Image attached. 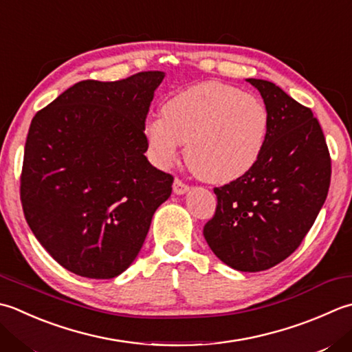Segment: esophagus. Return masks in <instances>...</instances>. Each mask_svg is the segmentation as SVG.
Masks as SVG:
<instances>
[{
    "label": "esophagus",
    "mask_w": 352,
    "mask_h": 352,
    "mask_svg": "<svg viewBox=\"0 0 352 352\" xmlns=\"http://www.w3.org/2000/svg\"><path fill=\"white\" fill-rule=\"evenodd\" d=\"M172 189H174V194H177V195H183V194H186V192L189 190V186L186 184V183H183L180 178H175L174 180V186H172Z\"/></svg>",
    "instance_id": "obj_1"
}]
</instances>
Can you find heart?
I'll use <instances>...</instances> for the list:
<instances>
[{
	"instance_id": "obj_1",
	"label": "heart",
	"mask_w": 352,
	"mask_h": 352,
	"mask_svg": "<svg viewBox=\"0 0 352 352\" xmlns=\"http://www.w3.org/2000/svg\"><path fill=\"white\" fill-rule=\"evenodd\" d=\"M146 122L144 137L157 164L174 163L186 143V160L204 182L226 184L252 170L263 154L270 116L264 102L209 80L183 89Z\"/></svg>"
}]
</instances>
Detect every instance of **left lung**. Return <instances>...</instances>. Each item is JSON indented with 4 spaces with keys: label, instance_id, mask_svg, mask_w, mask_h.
Returning a JSON list of instances; mask_svg holds the SVG:
<instances>
[{
    "label": "left lung",
    "instance_id": "1",
    "mask_svg": "<svg viewBox=\"0 0 352 352\" xmlns=\"http://www.w3.org/2000/svg\"><path fill=\"white\" fill-rule=\"evenodd\" d=\"M263 96L270 126L252 170L215 188V215L203 235L238 272H263L300 245L325 203L331 158L319 122L273 82L245 79Z\"/></svg>",
    "mask_w": 352,
    "mask_h": 352
}]
</instances>
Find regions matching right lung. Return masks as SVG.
<instances>
[{"label": "right lung", "mask_w": 352, "mask_h": 352, "mask_svg": "<svg viewBox=\"0 0 352 352\" xmlns=\"http://www.w3.org/2000/svg\"><path fill=\"white\" fill-rule=\"evenodd\" d=\"M163 72L82 80L33 117L21 203L33 235L68 272L119 276L134 263L174 177L148 162L144 120Z\"/></svg>", "instance_id": "1"}]
</instances>
